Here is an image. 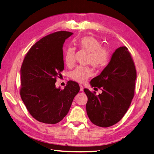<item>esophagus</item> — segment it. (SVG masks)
Returning a JSON list of instances; mask_svg holds the SVG:
<instances>
[{"label": "esophagus", "mask_w": 154, "mask_h": 154, "mask_svg": "<svg viewBox=\"0 0 154 154\" xmlns=\"http://www.w3.org/2000/svg\"><path fill=\"white\" fill-rule=\"evenodd\" d=\"M79 87H80V91H83V85H79Z\"/></svg>", "instance_id": "esophagus-1"}]
</instances>
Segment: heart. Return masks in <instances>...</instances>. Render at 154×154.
I'll use <instances>...</instances> for the list:
<instances>
[{"label":"heart","mask_w":154,"mask_h":154,"mask_svg":"<svg viewBox=\"0 0 154 154\" xmlns=\"http://www.w3.org/2000/svg\"><path fill=\"white\" fill-rule=\"evenodd\" d=\"M79 47L89 52L88 63L95 68L100 69L107 65L109 58V52L106 48L102 47L98 39L91 36H86L77 41ZM75 50L73 47H69L65 51V63L71 67L75 64ZM92 75V71L89 67H77L71 72V77L79 83H83Z\"/></svg>","instance_id":"b5f03b06"}]
</instances>
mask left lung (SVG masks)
<instances>
[{"label": "left lung", "mask_w": 154, "mask_h": 154, "mask_svg": "<svg viewBox=\"0 0 154 154\" xmlns=\"http://www.w3.org/2000/svg\"><path fill=\"white\" fill-rule=\"evenodd\" d=\"M136 77L134 63L128 48H117L100 75L90 82L92 87L101 90V94L96 95L95 92L84 89L88 98L87 113L93 124L107 128L122 119L134 96Z\"/></svg>", "instance_id": "8db88e82"}]
</instances>
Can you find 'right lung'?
Instances as JSON below:
<instances>
[{
    "label": "right lung",
    "instance_id": "1",
    "mask_svg": "<svg viewBox=\"0 0 154 154\" xmlns=\"http://www.w3.org/2000/svg\"><path fill=\"white\" fill-rule=\"evenodd\" d=\"M73 32L58 31L45 36L30 49L20 69V95L30 114L37 121L55 124L68 113L79 84L69 81L61 89L57 78L64 69L63 46Z\"/></svg>",
    "mask_w": 154,
    "mask_h": 154
}]
</instances>
